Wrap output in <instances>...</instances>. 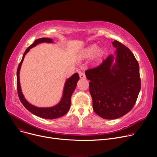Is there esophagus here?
<instances>
[{
    "mask_svg": "<svg viewBox=\"0 0 157 157\" xmlns=\"http://www.w3.org/2000/svg\"><path fill=\"white\" fill-rule=\"evenodd\" d=\"M79 77H80V78L81 79H85L86 78V76H85V73H80L79 74Z\"/></svg>",
    "mask_w": 157,
    "mask_h": 157,
    "instance_id": "obj_1",
    "label": "esophagus"
}]
</instances>
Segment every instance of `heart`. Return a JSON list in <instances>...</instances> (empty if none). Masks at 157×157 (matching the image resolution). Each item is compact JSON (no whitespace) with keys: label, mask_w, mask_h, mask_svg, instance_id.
<instances>
[{"label":"heart","mask_w":157,"mask_h":157,"mask_svg":"<svg viewBox=\"0 0 157 157\" xmlns=\"http://www.w3.org/2000/svg\"><path fill=\"white\" fill-rule=\"evenodd\" d=\"M101 51V49H98V46L97 44H94L92 45H90L87 48H86L84 51L81 54V58L84 59H90V58L93 57L96 52H99Z\"/></svg>","instance_id":"obj_1"}]
</instances>
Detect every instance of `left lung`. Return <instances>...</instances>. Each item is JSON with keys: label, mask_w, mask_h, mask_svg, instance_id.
Masks as SVG:
<instances>
[{"label": "left lung", "mask_w": 157, "mask_h": 157, "mask_svg": "<svg viewBox=\"0 0 157 157\" xmlns=\"http://www.w3.org/2000/svg\"><path fill=\"white\" fill-rule=\"evenodd\" d=\"M114 55L98 67L85 71L95 113L104 119L121 117L134 107L141 86L139 63L130 49L118 41L112 43Z\"/></svg>", "instance_id": "8db88e82"}]
</instances>
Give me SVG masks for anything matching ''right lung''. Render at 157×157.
<instances>
[{"label":"right lung","mask_w":157,"mask_h":157,"mask_svg":"<svg viewBox=\"0 0 157 157\" xmlns=\"http://www.w3.org/2000/svg\"><path fill=\"white\" fill-rule=\"evenodd\" d=\"M43 43H53L54 42L52 39L49 38L43 37L36 39L34 41V43L31 44L26 49V51L25 52L23 55L22 59L18 67L17 73H16V75H17L18 94L21 102L24 105L25 108L28 111H29L30 113L43 118L55 119L63 116V115H65L69 111L71 107V97L72 93L74 91V90H75L78 81L79 79V76L78 73H75L65 81L61 100L56 105L52 107H49V108H39V107L35 106L29 103L25 99V98L21 92V88L20 82V71L24 58L26 54L30 51V49L32 48L35 47L37 44Z\"/></svg>","instance_id":"obj_1"}]
</instances>
